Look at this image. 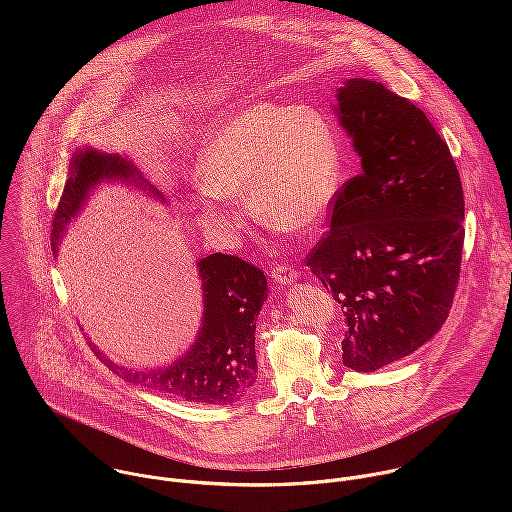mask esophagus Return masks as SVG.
I'll list each match as a JSON object with an SVG mask.
<instances>
[{
    "instance_id": "esophagus-1",
    "label": "esophagus",
    "mask_w": 512,
    "mask_h": 512,
    "mask_svg": "<svg viewBox=\"0 0 512 512\" xmlns=\"http://www.w3.org/2000/svg\"><path fill=\"white\" fill-rule=\"evenodd\" d=\"M271 277H273V281H277V283L289 285V283H294V281L300 277V271H298V267H294V265H279V267H273Z\"/></svg>"
}]
</instances>
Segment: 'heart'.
<instances>
[{
  "label": "heart",
  "mask_w": 512,
  "mask_h": 512,
  "mask_svg": "<svg viewBox=\"0 0 512 512\" xmlns=\"http://www.w3.org/2000/svg\"><path fill=\"white\" fill-rule=\"evenodd\" d=\"M340 182L338 135L320 111L247 103L204 139L192 204L204 227L231 229L227 198L247 196L261 221L308 233L326 221Z\"/></svg>",
  "instance_id": "obj_1"
}]
</instances>
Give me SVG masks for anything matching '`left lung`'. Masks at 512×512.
Segmentation results:
<instances>
[{"instance_id": "obj_1", "label": "left lung", "mask_w": 512, "mask_h": 512, "mask_svg": "<svg viewBox=\"0 0 512 512\" xmlns=\"http://www.w3.org/2000/svg\"><path fill=\"white\" fill-rule=\"evenodd\" d=\"M360 156L308 253L344 308L342 362L373 373L415 352L446 322L460 279L464 192L448 143L425 113L369 79L336 93Z\"/></svg>"}]
</instances>
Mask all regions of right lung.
I'll list each match as a JSON object with an SVG mask.
<instances>
[{
	"label": "right lung",
	"mask_w": 512,
	"mask_h": 512,
	"mask_svg": "<svg viewBox=\"0 0 512 512\" xmlns=\"http://www.w3.org/2000/svg\"><path fill=\"white\" fill-rule=\"evenodd\" d=\"M103 182L133 184L164 200L127 158L103 154L93 148L79 150L70 160L68 180L52 218L54 253H58L66 225L81 212L89 194ZM196 265L204 294L202 326L196 342L170 367L150 371L119 367L95 344L91 346L109 371L127 383L190 403L231 405L245 397L257 381L255 322L267 300V279L261 269L235 255L212 253Z\"/></svg>",
	"instance_id": "right-lung-1"
}]
</instances>
